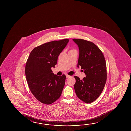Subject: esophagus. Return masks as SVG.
Here are the masks:
<instances>
[{"mask_svg": "<svg viewBox=\"0 0 131 131\" xmlns=\"http://www.w3.org/2000/svg\"><path fill=\"white\" fill-rule=\"evenodd\" d=\"M66 76L67 79H69V78L71 76H69V75H68V74H66Z\"/></svg>", "mask_w": 131, "mask_h": 131, "instance_id": "esophagus-1", "label": "esophagus"}]
</instances>
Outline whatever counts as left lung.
Instances as JSON below:
<instances>
[{"mask_svg":"<svg viewBox=\"0 0 131 131\" xmlns=\"http://www.w3.org/2000/svg\"><path fill=\"white\" fill-rule=\"evenodd\" d=\"M73 40L79 49L77 67L81 66L86 75L82 80L74 76L75 93L85 103H91L99 97L105 85L107 79L105 59L94 43L80 39Z\"/></svg>","mask_w":131,"mask_h":131,"instance_id":"obj_1","label":"left lung"}]
</instances>
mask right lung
Here are the masks:
<instances>
[{
    "instance_id": "right-lung-1",
    "label": "right lung",
    "mask_w": 131,
    "mask_h": 131,
    "mask_svg": "<svg viewBox=\"0 0 131 131\" xmlns=\"http://www.w3.org/2000/svg\"><path fill=\"white\" fill-rule=\"evenodd\" d=\"M69 41L65 39L44 43L34 48L28 57L25 69L28 86L36 98L43 104L53 103L62 93L66 76L55 75L51 68H55Z\"/></svg>"
}]
</instances>
